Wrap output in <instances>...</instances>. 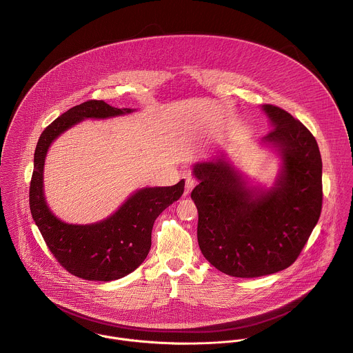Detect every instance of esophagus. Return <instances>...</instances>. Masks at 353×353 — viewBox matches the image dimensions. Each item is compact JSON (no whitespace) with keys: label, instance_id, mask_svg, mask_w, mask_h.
Masks as SVG:
<instances>
[{"label":"esophagus","instance_id":"1","mask_svg":"<svg viewBox=\"0 0 353 353\" xmlns=\"http://www.w3.org/2000/svg\"><path fill=\"white\" fill-rule=\"evenodd\" d=\"M194 186H196L194 179L188 178V179H186V183H185V196H188V194L194 189Z\"/></svg>","mask_w":353,"mask_h":353}]
</instances>
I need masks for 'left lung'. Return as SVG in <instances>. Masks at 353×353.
Returning a JSON list of instances; mask_svg holds the SVG:
<instances>
[{"mask_svg":"<svg viewBox=\"0 0 353 353\" xmlns=\"http://www.w3.org/2000/svg\"><path fill=\"white\" fill-rule=\"evenodd\" d=\"M272 130L262 144L283 160L270 189L248 186L224 156L196 163L197 238L203 256L220 272L261 277L291 266L322 210V159L315 137L285 110L263 104Z\"/></svg>","mask_w":353,"mask_h":353,"instance_id":"1","label":"left lung"}]
</instances>
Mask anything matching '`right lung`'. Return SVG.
<instances>
[{
	"label": "right lung",
	"instance_id": "right-lung-1",
	"mask_svg": "<svg viewBox=\"0 0 353 353\" xmlns=\"http://www.w3.org/2000/svg\"><path fill=\"white\" fill-rule=\"evenodd\" d=\"M132 108L111 107L88 101L72 107L43 130L34 153L30 185V209L49 250L73 276L91 281H112L137 269L151 250L156 217L183 194L185 181L167 188H144L99 223L66 224L54 216L45 201L43 167L51 143L73 125L87 118H111L130 114Z\"/></svg>",
	"mask_w": 353,
	"mask_h": 353
}]
</instances>
